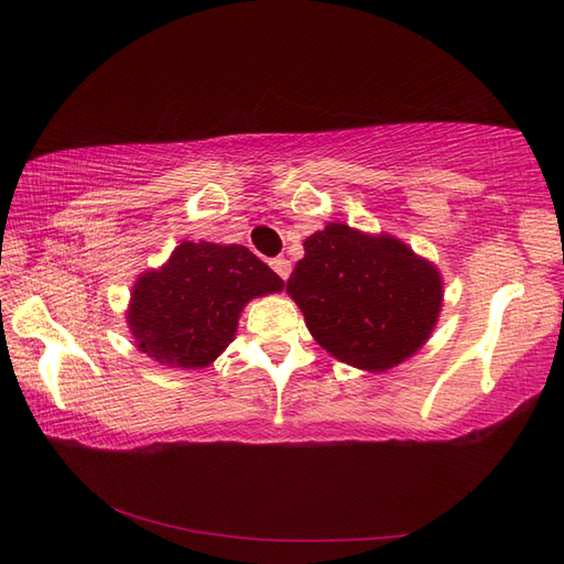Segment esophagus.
Here are the masks:
<instances>
[{
	"mask_svg": "<svg viewBox=\"0 0 564 564\" xmlns=\"http://www.w3.org/2000/svg\"><path fill=\"white\" fill-rule=\"evenodd\" d=\"M271 269L279 273L283 281H289V275H291V261L289 259H283V257L271 259Z\"/></svg>",
	"mask_w": 564,
	"mask_h": 564,
	"instance_id": "34e87169",
	"label": "esophagus"
}]
</instances>
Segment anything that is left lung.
<instances>
[{"mask_svg":"<svg viewBox=\"0 0 564 564\" xmlns=\"http://www.w3.org/2000/svg\"><path fill=\"white\" fill-rule=\"evenodd\" d=\"M285 293L315 341L341 364L382 373L429 341L443 305L434 261L392 235L329 223L310 235Z\"/></svg>","mask_w":564,"mask_h":564,"instance_id":"8db88e82","label":"left lung"}]
</instances>
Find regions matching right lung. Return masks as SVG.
I'll list each match as a JSON object with an SVG mask.
<instances>
[{
	"label": "right lung",
	"mask_w": 564,
	"mask_h": 564,
	"mask_svg": "<svg viewBox=\"0 0 564 564\" xmlns=\"http://www.w3.org/2000/svg\"><path fill=\"white\" fill-rule=\"evenodd\" d=\"M281 291V275L242 245L182 242L160 269L138 275L126 322L152 361L198 370L232 344L249 301Z\"/></svg>",
	"instance_id": "1"
}]
</instances>
